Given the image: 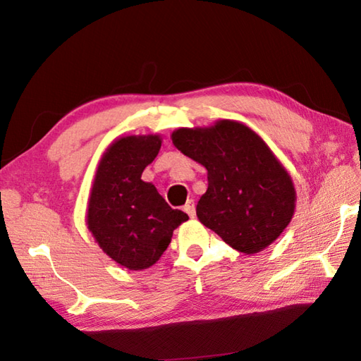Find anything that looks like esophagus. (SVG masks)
I'll use <instances>...</instances> for the list:
<instances>
[{
  "label": "esophagus",
  "instance_id": "34e87169",
  "mask_svg": "<svg viewBox=\"0 0 361 361\" xmlns=\"http://www.w3.org/2000/svg\"><path fill=\"white\" fill-rule=\"evenodd\" d=\"M183 210H185L189 216L194 218V215H195V205H194V200H192V199H189L188 202L185 204V207H183Z\"/></svg>",
  "mask_w": 361,
  "mask_h": 361
}]
</instances>
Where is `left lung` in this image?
Returning <instances> with one entry per match:
<instances>
[{
    "instance_id": "left-lung-1",
    "label": "left lung",
    "mask_w": 361,
    "mask_h": 361,
    "mask_svg": "<svg viewBox=\"0 0 361 361\" xmlns=\"http://www.w3.org/2000/svg\"><path fill=\"white\" fill-rule=\"evenodd\" d=\"M176 149L207 169L199 221L245 255L259 253L282 234L295 213L296 191L285 167L250 127L221 119L172 133Z\"/></svg>"
}]
</instances>
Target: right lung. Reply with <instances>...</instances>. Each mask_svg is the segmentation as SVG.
Here are the masks:
<instances>
[{"label":"right lung","instance_id":"obj_1","mask_svg":"<svg viewBox=\"0 0 361 361\" xmlns=\"http://www.w3.org/2000/svg\"><path fill=\"white\" fill-rule=\"evenodd\" d=\"M161 145L159 135L116 140L103 152L90 191L89 231L109 258L130 271L157 262L173 231L189 218L173 210L152 183L142 180Z\"/></svg>","mask_w":361,"mask_h":361}]
</instances>
